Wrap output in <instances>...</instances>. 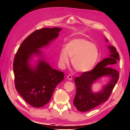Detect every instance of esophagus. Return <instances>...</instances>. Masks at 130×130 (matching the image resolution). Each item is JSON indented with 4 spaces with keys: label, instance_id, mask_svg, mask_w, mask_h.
Instances as JSON below:
<instances>
[{
    "label": "esophagus",
    "instance_id": "34e87169",
    "mask_svg": "<svg viewBox=\"0 0 130 130\" xmlns=\"http://www.w3.org/2000/svg\"><path fill=\"white\" fill-rule=\"evenodd\" d=\"M67 78H68V80H73V78H72V76L71 75H68L67 76Z\"/></svg>",
    "mask_w": 130,
    "mask_h": 130
}]
</instances>
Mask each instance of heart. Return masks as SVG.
Returning <instances> with one entry per match:
<instances>
[{"instance_id":"1","label":"heart","mask_w":130,"mask_h":130,"mask_svg":"<svg viewBox=\"0 0 130 130\" xmlns=\"http://www.w3.org/2000/svg\"><path fill=\"white\" fill-rule=\"evenodd\" d=\"M72 58V64L77 71L87 72L96 65L99 58L98 47L85 39H74L66 44L59 56V64L64 68Z\"/></svg>"}]
</instances>
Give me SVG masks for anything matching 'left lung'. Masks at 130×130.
<instances>
[{"label": "left lung", "mask_w": 130, "mask_h": 130, "mask_svg": "<svg viewBox=\"0 0 130 130\" xmlns=\"http://www.w3.org/2000/svg\"><path fill=\"white\" fill-rule=\"evenodd\" d=\"M107 42V39H105ZM111 54L99 62L93 69L84 72L80 77L74 79L76 93L73 104L78 111L86 112L107 102L117 83L119 73L115 65L119 61V54L114 46L108 47ZM108 76L111 78L108 83L103 87L102 91L94 93L91 91L92 84L102 76Z\"/></svg>", "instance_id": "8db88e82"}]
</instances>
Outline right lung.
<instances>
[{"instance_id": "add662e5", "label": "right lung", "mask_w": 130, "mask_h": 130, "mask_svg": "<svg viewBox=\"0 0 130 130\" xmlns=\"http://www.w3.org/2000/svg\"><path fill=\"white\" fill-rule=\"evenodd\" d=\"M61 28H42L29 35L15 54L13 69L17 91L28 104L36 108L49 102L55 88L62 82L63 72L51 67L39 50L58 36ZM33 55L40 58L34 67L29 61Z\"/></svg>"}]
</instances>
